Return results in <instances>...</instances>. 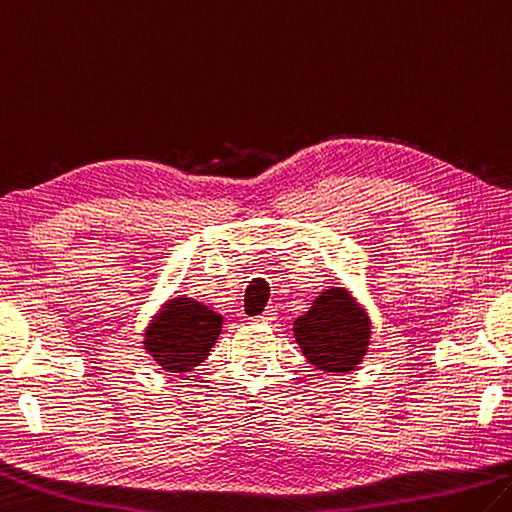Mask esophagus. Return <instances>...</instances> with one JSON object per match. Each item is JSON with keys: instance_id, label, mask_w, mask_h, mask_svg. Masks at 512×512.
<instances>
[{"instance_id": "1", "label": "esophagus", "mask_w": 512, "mask_h": 512, "mask_svg": "<svg viewBox=\"0 0 512 512\" xmlns=\"http://www.w3.org/2000/svg\"><path fill=\"white\" fill-rule=\"evenodd\" d=\"M257 324H271L273 320H275V311L273 309H268V311H264L262 315H257V318H253Z\"/></svg>"}]
</instances>
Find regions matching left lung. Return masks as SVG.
Returning a JSON list of instances; mask_svg holds the SVG:
<instances>
[{
  "mask_svg": "<svg viewBox=\"0 0 512 512\" xmlns=\"http://www.w3.org/2000/svg\"><path fill=\"white\" fill-rule=\"evenodd\" d=\"M293 333L311 365L327 374H347L365 358L371 322L349 291L327 288L293 322Z\"/></svg>",
  "mask_w": 512,
  "mask_h": 512,
  "instance_id": "8db88e82",
  "label": "left lung"
}]
</instances>
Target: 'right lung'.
Returning a JSON list of instances; mask_svg holds the SVG:
<instances>
[{"label": "right lung", "instance_id": "add662e5", "mask_svg": "<svg viewBox=\"0 0 512 512\" xmlns=\"http://www.w3.org/2000/svg\"><path fill=\"white\" fill-rule=\"evenodd\" d=\"M221 324L224 318L206 304L190 297H174L163 304L145 329L143 345L161 369L181 374L208 358L221 333Z\"/></svg>", "mask_w": 512, "mask_h": 512}]
</instances>
